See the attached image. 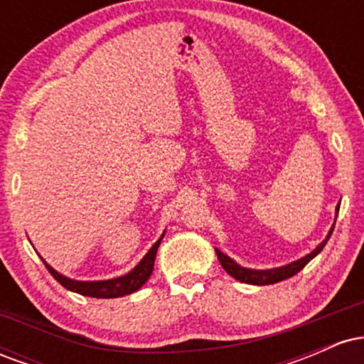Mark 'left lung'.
Instances as JSON below:
<instances>
[{
  "instance_id": "8db88e82",
  "label": "left lung",
  "mask_w": 364,
  "mask_h": 364,
  "mask_svg": "<svg viewBox=\"0 0 364 364\" xmlns=\"http://www.w3.org/2000/svg\"><path fill=\"white\" fill-rule=\"evenodd\" d=\"M339 207H341V203L336 207L337 214H339ZM333 225H336V223H333ZM333 225H332V229L328 231L327 237H325V240L321 241V243L316 246L311 253H308L306 257L299 258V260L287 263V265H284V267H277V269H267V270L246 269V267H241L240 263H236L232 258H229L228 255H224L219 248H215V253H217V258H219L220 265H223V269L229 275H231V277H235L236 281L245 282V284H253V286H269V284H275V282L284 281V279H289V277H292V275L298 274L299 270H303L304 265H306L310 260H313V258H315L316 255L323 250V246L327 245L328 237L332 236Z\"/></svg>"
}]
</instances>
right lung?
Listing matches in <instances>:
<instances>
[{"label":"right lung","mask_w":364,"mask_h":364,"mask_svg":"<svg viewBox=\"0 0 364 364\" xmlns=\"http://www.w3.org/2000/svg\"><path fill=\"white\" fill-rule=\"evenodd\" d=\"M162 237H164V235L154 243L152 248L149 250L147 255L141 258L139 265H136L132 272H128L127 275H121V277H116V279H107V281H75V279H68L63 274L56 272L48 262L43 260V257H41V260L44 262L46 269L49 270V274H51L53 277L56 279L63 287H65V289L78 292V294L82 296H90V298H104V299L121 298V296H127V294H132V292L139 291L140 287L149 281L150 274H152L154 270V262H156L157 248L159 245H161Z\"/></svg>","instance_id":"add662e5"}]
</instances>
